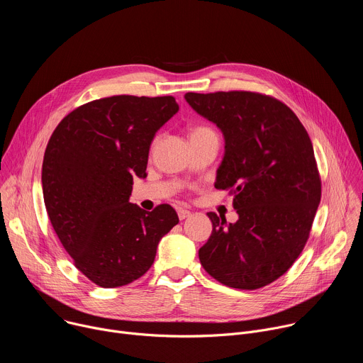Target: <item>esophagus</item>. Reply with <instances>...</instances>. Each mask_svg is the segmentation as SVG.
<instances>
[{
	"instance_id": "esophagus-1",
	"label": "esophagus",
	"mask_w": 363,
	"mask_h": 363,
	"mask_svg": "<svg viewBox=\"0 0 363 363\" xmlns=\"http://www.w3.org/2000/svg\"><path fill=\"white\" fill-rule=\"evenodd\" d=\"M191 216V213L188 211V210H184V208H179L178 210V217H179V220H185V218H188Z\"/></svg>"
}]
</instances>
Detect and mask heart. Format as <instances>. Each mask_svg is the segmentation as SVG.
<instances>
[{"instance_id": "1", "label": "heart", "mask_w": 363, "mask_h": 363, "mask_svg": "<svg viewBox=\"0 0 363 363\" xmlns=\"http://www.w3.org/2000/svg\"><path fill=\"white\" fill-rule=\"evenodd\" d=\"M205 130H210V129H208V128H205V126H196V128H194V129L191 130L189 136H192V135H196V133H201V132H205Z\"/></svg>"}]
</instances>
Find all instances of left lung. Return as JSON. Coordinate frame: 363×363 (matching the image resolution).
<instances>
[{"mask_svg": "<svg viewBox=\"0 0 363 363\" xmlns=\"http://www.w3.org/2000/svg\"><path fill=\"white\" fill-rule=\"evenodd\" d=\"M185 100L224 135L216 188L234 195L238 214L234 224L206 214L213 233L199 262L228 287H264L291 267L312 230L322 195L312 140L294 112L272 96L189 91Z\"/></svg>", "mask_w": 363, "mask_h": 363, "instance_id": "1", "label": "left lung"}]
</instances>
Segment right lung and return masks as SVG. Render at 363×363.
I'll use <instances>...</instances> for the list:
<instances>
[{
  "label": "right lung",
  "mask_w": 363,
  "mask_h": 363,
  "mask_svg": "<svg viewBox=\"0 0 363 363\" xmlns=\"http://www.w3.org/2000/svg\"><path fill=\"white\" fill-rule=\"evenodd\" d=\"M172 96H112L70 112L51 135L43 161L45 210L74 266L113 289L142 277L179 218L168 203L147 213L129 202L146 177L149 147L177 112Z\"/></svg>",
  "instance_id": "1"
}]
</instances>
